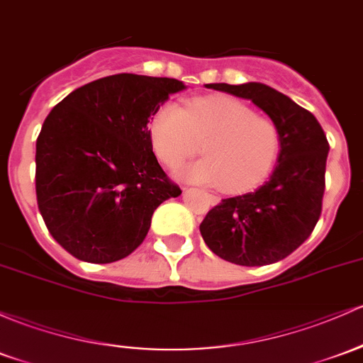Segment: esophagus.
<instances>
[{
	"mask_svg": "<svg viewBox=\"0 0 363 363\" xmlns=\"http://www.w3.org/2000/svg\"><path fill=\"white\" fill-rule=\"evenodd\" d=\"M206 196H208V200L212 203H218V198L213 196V194H206Z\"/></svg>",
	"mask_w": 363,
	"mask_h": 363,
	"instance_id": "1",
	"label": "esophagus"
}]
</instances>
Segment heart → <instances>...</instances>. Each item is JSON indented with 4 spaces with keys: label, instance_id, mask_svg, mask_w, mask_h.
I'll use <instances>...</instances> for the list:
<instances>
[{
    "label": "heart",
    "instance_id": "1",
    "mask_svg": "<svg viewBox=\"0 0 363 363\" xmlns=\"http://www.w3.org/2000/svg\"><path fill=\"white\" fill-rule=\"evenodd\" d=\"M150 139L163 165L177 167L200 148L205 158L182 169L188 181L222 184L227 193L257 188L281 150L276 123L230 96L194 98L182 108L167 101L150 121Z\"/></svg>",
    "mask_w": 363,
    "mask_h": 363
}]
</instances>
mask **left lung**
<instances>
[{
  "mask_svg": "<svg viewBox=\"0 0 363 363\" xmlns=\"http://www.w3.org/2000/svg\"><path fill=\"white\" fill-rule=\"evenodd\" d=\"M206 87L250 99L269 115L281 136V150L269 181L253 193L213 206L200 233L206 246L230 264H276L303 245L320 217L328 138L308 110L274 87L262 82Z\"/></svg>",
  "mask_w": 363,
  "mask_h": 363,
  "instance_id": "left-lung-1",
  "label": "left lung"
}]
</instances>
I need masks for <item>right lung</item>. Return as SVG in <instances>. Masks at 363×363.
<instances>
[{"label":"right lung","mask_w":363,"mask_h":363,"mask_svg":"<svg viewBox=\"0 0 363 363\" xmlns=\"http://www.w3.org/2000/svg\"><path fill=\"white\" fill-rule=\"evenodd\" d=\"M177 79L117 74L77 87L50 111L35 143V194L48 230L89 264L125 258L153 212L182 193L167 179L148 122Z\"/></svg>","instance_id":"add662e5"}]
</instances>
